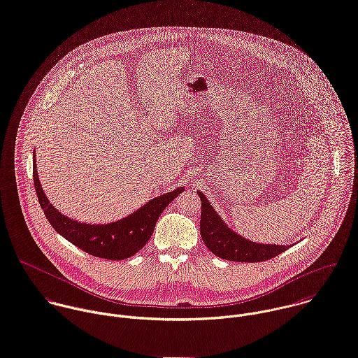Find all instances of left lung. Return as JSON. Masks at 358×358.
<instances>
[{"label": "left lung", "mask_w": 358, "mask_h": 358, "mask_svg": "<svg viewBox=\"0 0 358 358\" xmlns=\"http://www.w3.org/2000/svg\"><path fill=\"white\" fill-rule=\"evenodd\" d=\"M201 198V237L205 246L217 257L239 263H257L270 260L291 246L266 245L246 239L234 231L213 209L206 196L196 191Z\"/></svg>", "instance_id": "obj_1"}]
</instances>
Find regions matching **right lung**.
<instances>
[{
	"mask_svg": "<svg viewBox=\"0 0 358 358\" xmlns=\"http://www.w3.org/2000/svg\"><path fill=\"white\" fill-rule=\"evenodd\" d=\"M35 156L34 150V182L46 219L66 241L83 252L99 259L125 260L136 255L149 242L159 216L167 205L184 191V187H180L167 194H162L134 213L116 222L102 224L83 223L60 213L46 198L38 177Z\"/></svg>",
	"mask_w": 358,
	"mask_h": 358,
	"instance_id": "obj_1",
	"label": "right lung"
}]
</instances>
